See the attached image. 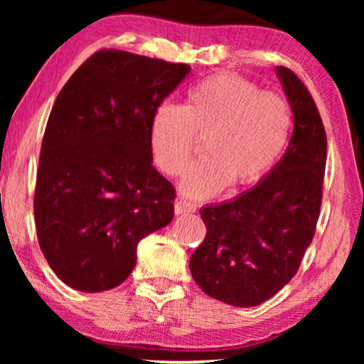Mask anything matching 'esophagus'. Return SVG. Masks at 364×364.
<instances>
[{"label":"esophagus","mask_w":364,"mask_h":364,"mask_svg":"<svg viewBox=\"0 0 364 364\" xmlns=\"http://www.w3.org/2000/svg\"><path fill=\"white\" fill-rule=\"evenodd\" d=\"M197 207L187 200H177L176 202V215H186V213H193Z\"/></svg>","instance_id":"1"}]
</instances>
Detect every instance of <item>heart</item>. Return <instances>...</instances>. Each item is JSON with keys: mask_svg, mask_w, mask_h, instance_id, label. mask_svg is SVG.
Returning <instances> with one entry per match:
<instances>
[{"mask_svg": "<svg viewBox=\"0 0 364 364\" xmlns=\"http://www.w3.org/2000/svg\"><path fill=\"white\" fill-rule=\"evenodd\" d=\"M290 102L235 74H215L187 91L182 107L161 104L149 124V147L166 176H181L196 146L203 152L187 168L181 191L208 198L233 187H250L275 167L291 134Z\"/></svg>", "mask_w": 364, "mask_h": 364, "instance_id": "1", "label": "heart"}]
</instances>
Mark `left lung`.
<instances>
[{"instance_id": "left-lung-1", "label": "left lung", "mask_w": 364, "mask_h": 364, "mask_svg": "<svg viewBox=\"0 0 364 364\" xmlns=\"http://www.w3.org/2000/svg\"><path fill=\"white\" fill-rule=\"evenodd\" d=\"M275 71L295 126L287 151L250 191L202 208L207 235L191 257L197 285L232 306L260 305L295 277L320 217L325 127L296 74Z\"/></svg>"}]
</instances>
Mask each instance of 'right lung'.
<instances>
[{
	"label": "right lung",
	"mask_w": 364,
	"mask_h": 364,
	"mask_svg": "<svg viewBox=\"0 0 364 364\" xmlns=\"http://www.w3.org/2000/svg\"><path fill=\"white\" fill-rule=\"evenodd\" d=\"M188 71L104 49L59 92L43 137L34 220L44 258L74 290L121 285L137 243L172 222L176 191L152 166L149 124Z\"/></svg>",
	"instance_id": "add662e5"
}]
</instances>
